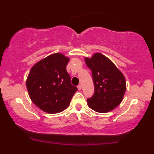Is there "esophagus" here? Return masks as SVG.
<instances>
[{
  "label": "esophagus",
  "mask_w": 154,
  "mask_h": 154,
  "mask_svg": "<svg viewBox=\"0 0 154 154\" xmlns=\"http://www.w3.org/2000/svg\"><path fill=\"white\" fill-rule=\"evenodd\" d=\"M77 88H78V89H79V90H81V85H78Z\"/></svg>",
  "instance_id": "34e87169"
}]
</instances>
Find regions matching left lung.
I'll return each mask as SVG.
<instances>
[{
  "instance_id": "1",
  "label": "left lung",
  "mask_w": 154,
  "mask_h": 154,
  "mask_svg": "<svg viewBox=\"0 0 154 154\" xmlns=\"http://www.w3.org/2000/svg\"><path fill=\"white\" fill-rule=\"evenodd\" d=\"M92 71L94 92L87 100L88 105L99 113L111 111L121 104L126 90L125 79L115 64L103 54L95 53L85 58Z\"/></svg>"
}]
</instances>
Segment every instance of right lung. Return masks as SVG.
Segmentation results:
<instances>
[{"label": "right lung", "mask_w": 154, "mask_h": 154, "mask_svg": "<svg viewBox=\"0 0 154 154\" xmlns=\"http://www.w3.org/2000/svg\"><path fill=\"white\" fill-rule=\"evenodd\" d=\"M69 61L61 53L51 54L36 63L29 73L26 85L29 97L46 113L62 112L78 90L66 71Z\"/></svg>", "instance_id": "1"}]
</instances>
